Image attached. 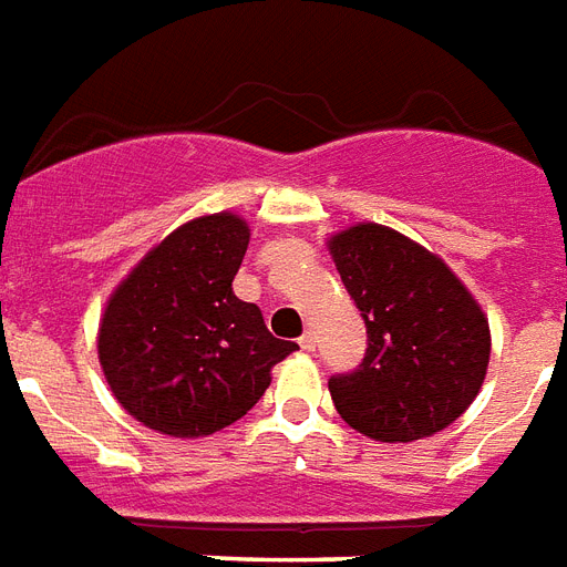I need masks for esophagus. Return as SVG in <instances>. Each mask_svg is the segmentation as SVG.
<instances>
[{"label":"esophagus","mask_w":567,"mask_h":567,"mask_svg":"<svg viewBox=\"0 0 567 567\" xmlns=\"http://www.w3.org/2000/svg\"><path fill=\"white\" fill-rule=\"evenodd\" d=\"M300 348H302V351H315V336H312V330L302 332V336H300Z\"/></svg>","instance_id":"1"}]
</instances>
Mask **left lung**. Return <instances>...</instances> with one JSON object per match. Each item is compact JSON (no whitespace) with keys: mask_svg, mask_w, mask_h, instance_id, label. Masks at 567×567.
<instances>
[{"mask_svg":"<svg viewBox=\"0 0 567 567\" xmlns=\"http://www.w3.org/2000/svg\"><path fill=\"white\" fill-rule=\"evenodd\" d=\"M330 255L369 332L360 365L330 378L339 416L380 443H413L452 425L485 383L482 306L443 258L378 223L332 235Z\"/></svg>","mask_w":567,"mask_h":567,"instance_id":"1","label":"left lung"}]
</instances>
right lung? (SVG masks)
I'll use <instances>...</instances> for the list:
<instances>
[{
    "mask_svg": "<svg viewBox=\"0 0 567 567\" xmlns=\"http://www.w3.org/2000/svg\"><path fill=\"white\" fill-rule=\"evenodd\" d=\"M249 246L237 214L198 216L151 249L112 291L97 332L112 395L168 437H207L258 404L293 341L231 291Z\"/></svg>",
    "mask_w": 567,
    "mask_h": 567,
    "instance_id": "add662e5",
    "label": "right lung"
}]
</instances>
